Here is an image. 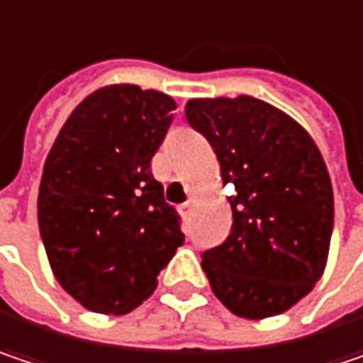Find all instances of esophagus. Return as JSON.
<instances>
[{
	"label": "esophagus",
	"instance_id": "1",
	"mask_svg": "<svg viewBox=\"0 0 363 363\" xmlns=\"http://www.w3.org/2000/svg\"><path fill=\"white\" fill-rule=\"evenodd\" d=\"M194 202H196V200L192 198V196H190V198H188V200H186V202H184L182 206H179V213H182L184 217H188V215L192 213V208H194Z\"/></svg>",
	"mask_w": 363,
	"mask_h": 363
}]
</instances>
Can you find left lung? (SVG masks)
Listing matches in <instances>:
<instances>
[{
    "mask_svg": "<svg viewBox=\"0 0 363 363\" xmlns=\"http://www.w3.org/2000/svg\"><path fill=\"white\" fill-rule=\"evenodd\" d=\"M186 117L231 188V233L202 254L213 294L247 320L287 312L328 260L335 198L318 146L294 117L247 94L190 99Z\"/></svg>",
    "mask_w": 363,
    "mask_h": 363,
    "instance_id": "obj_1",
    "label": "left lung"
}]
</instances>
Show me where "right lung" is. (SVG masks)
Wrapping results in <instances>:
<instances>
[{
  "instance_id": "1",
  "label": "right lung",
  "mask_w": 363,
  "mask_h": 363,
  "mask_svg": "<svg viewBox=\"0 0 363 363\" xmlns=\"http://www.w3.org/2000/svg\"><path fill=\"white\" fill-rule=\"evenodd\" d=\"M175 107L159 91L103 86L69 113L47 155L40 240L57 283L91 312L138 308L184 244L179 217L150 173Z\"/></svg>"
}]
</instances>
